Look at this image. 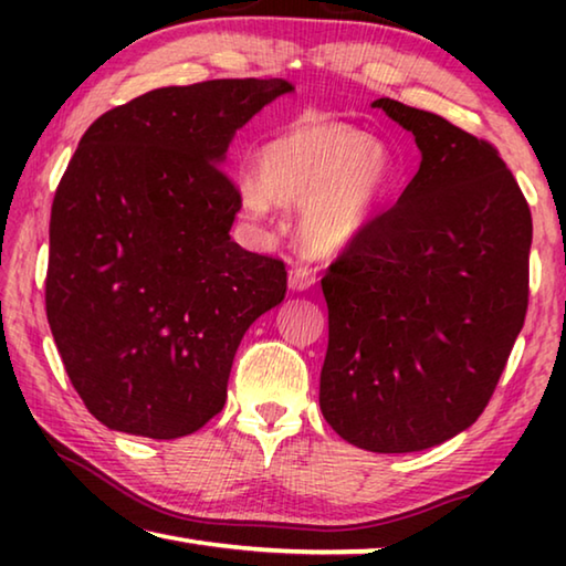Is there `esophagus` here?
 Wrapping results in <instances>:
<instances>
[{
	"label": "esophagus",
	"instance_id": "obj_1",
	"mask_svg": "<svg viewBox=\"0 0 566 566\" xmlns=\"http://www.w3.org/2000/svg\"><path fill=\"white\" fill-rule=\"evenodd\" d=\"M314 282H317V274H314L310 266H292L290 270V290L294 292H306L310 286H314Z\"/></svg>",
	"mask_w": 566,
	"mask_h": 566
}]
</instances>
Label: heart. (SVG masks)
<instances>
[{
  "label": "heart",
  "mask_w": 566,
  "mask_h": 566,
  "mask_svg": "<svg viewBox=\"0 0 566 566\" xmlns=\"http://www.w3.org/2000/svg\"><path fill=\"white\" fill-rule=\"evenodd\" d=\"M399 191L391 151L352 124L294 119L254 151L242 207L266 219L274 205L300 207L296 242L317 256L339 254L375 227Z\"/></svg>",
  "instance_id": "obj_1"
}]
</instances>
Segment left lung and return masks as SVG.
Masks as SVG:
<instances>
[{
	"label": "left lung",
	"mask_w": 566,
	"mask_h": 566,
	"mask_svg": "<svg viewBox=\"0 0 566 566\" xmlns=\"http://www.w3.org/2000/svg\"><path fill=\"white\" fill-rule=\"evenodd\" d=\"M411 132L417 175L329 266L324 419L349 444L421 452L474 424L530 302L532 214L490 142L397 99L371 102Z\"/></svg>",
	"instance_id": "left-lung-1"
}]
</instances>
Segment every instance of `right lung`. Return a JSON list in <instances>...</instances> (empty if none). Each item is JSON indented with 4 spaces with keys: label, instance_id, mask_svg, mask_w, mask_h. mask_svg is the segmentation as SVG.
Masks as SVG:
<instances>
[{
    "label": "right lung",
    "instance_id": "obj_1",
    "mask_svg": "<svg viewBox=\"0 0 566 566\" xmlns=\"http://www.w3.org/2000/svg\"><path fill=\"white\" fill-rule=\"evenodd\" d=\"M294 87H161L92 124L56 187L46 319L76 395L104 427L149 439L219 415L244 332L284 300V262L232 242L224 175L237 129Z\"/></svg>",
    "mask_w": 566,
    "mask_h": 566
}]
</instances>
